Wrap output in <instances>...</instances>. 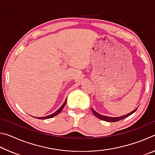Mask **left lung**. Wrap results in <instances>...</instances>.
I'll return each instance as SVG.
<instances>
[{
    "label": "left lung",
    "instance_id": "left-lung-1",
    "mask_svg": "<svg viewBox=\"0 0 155 155\" xmlns=\"http://www.w3.org/2000/svg\"><path fill=\"white\" fill-rule=\"evenodd\" d=\"M138 107H137L135 110H133V111H131L129 114H128L127 115H122V116H120V117H109V116H106V115H101L97 113L96 111H94L93 109H91V111H92L94 115H95L96 117H98V118L101 119L102 120H104V121H107V122H118L119 120H121L126 118V117H127L130 115L131 114H133V113L137 111Z\"/></svg>",
    "mask_w": 155,
    "mask_h": 155
}]
</instances>
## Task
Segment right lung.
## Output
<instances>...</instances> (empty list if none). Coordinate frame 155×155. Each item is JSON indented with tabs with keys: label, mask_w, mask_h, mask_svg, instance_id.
Returning <instances> with one entry per match:
<instances>
[{
	"label": "right lung",
	"mask_w": 155,
	"mask_h": 155,
	"mask_svg": "<svg viewBox=\"0 0 155 155\" xmlns=\"http://www.w3.org/2000/svg\"><path fill=\"white\" fill-rule=\"evenodd\" d=\"M66 101H67V98L65 99V101L64 102V103L62 104L61 107H60V108L57 110V111H56L54 113H53V114H52L51 115H47V116H45V117H38V119H41V120H44V119H49V118H51V117H53L54 116H56V115H57L58 114H59V113L61 112L62 111V109H64V107H65V103H66Z\"/></svg>",
	"instance_id": "right-lung-1"
}]
</instances>
